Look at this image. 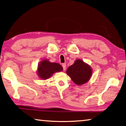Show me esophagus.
Segmentation results:
<instances>
[{
  "instance_id": "obj_1",
  "label": "esophagus",
  "mask_w": 126,
  "mask_h": 126,
  "mask_svg": "<svg viewBox=\"0 0 126 126\" xmlns=\"http://www.w3.org/2000/svg\"><path fill=\"white\" fill-rule=\"evenodd\" d=\"M62 66H63V70H65V69H66V63H63V64H62Z\"/></svg>"
}]
</instances>
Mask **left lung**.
<instances>
[{"instance_id":"1","label":"left lung","mask_w":126,"mask_h":126,"mask_svg":"<svg viewBox=\"0 0 126 126\" xmlns=\"http://www.w3.org/2000/svg\"><path fill=\"white\" fill-rule=\"evenodd\" d=\"M66 73L75 84L80 85L85 83L90 79L92 75V70L89 65L82 60L77 59L67 68Z\"/></svg>"}]
</instances>
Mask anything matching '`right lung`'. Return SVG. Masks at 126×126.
I'll use <instances>...</instances> for the list:
<instances>
[{
	"mask_svg": "<svg viewBox=\"0 0 126 126\" xmlns=\"http://www.w3.org/2000/svg\"><path fill=\"white\" fill-rule=\"evenodd\" d=\"M63 70V67L59 63H51L48 59H44L38 64L37 75L41 79L45 80L48 79L55 72Z\"/></svg>",
	"mask_w": 126,
	"mask_h": 126,
	"instance_id": "add662e5",
	"label": "right lung"
}]
</instances>
